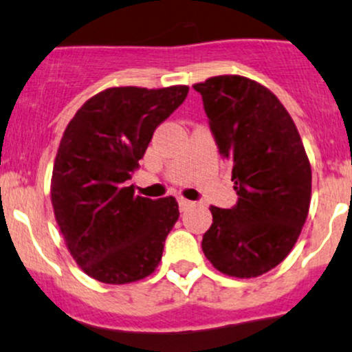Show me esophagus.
Returning a JSON list of instances; mask_svg holds the SVG:
<instances>
[{"label":"esophagus","instance_id":"esophagus-1","mask_svg":"<svg viewBox=\"0 0 352 352\" xmlns=\"http://www.w3.org/2000/svg\"><path fill=\"white\" fill-rule=\"evenodd\" d=\"M192 204H194V202L187 201V199H182V197L179 199V207H180V210H187L188 207H192Z\"/></svg>","mask_w":352,"mask_h":352}]
</instances>
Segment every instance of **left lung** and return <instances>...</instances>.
I'll use <instances>...</instances> for the list:
<instances>
[{
  "label": "left lung",
  "mask_w": 352,
  "mask_h": 352,
  "mask_svg": "<svg viewBox=\"0 0 352 352\" xmlns=\"http://www.w3.org/2000/svg\"><path fill=\"white\" fill-rule=\"evenodd\" d=\"M194 89L238 194L232 209L210 206L202 251L224 275L254 278L282 263L300 236L312 195L309 157L288 111L256 80L216 76Z\"/></svg>",
  "instance_id": "obj_1"
}]
</instances>
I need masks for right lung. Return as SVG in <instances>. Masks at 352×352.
<instances>
[{
    "instance_id": "add662e5",
    "label": "right lung",
    "mask_w": 352,
    "mask_h": 352,
    "mask_svg": "<svg viewBox=\"0 0 352 352\" xmlns=\"http://www.w3.org/2000/svg\"><path fill=\"white\" fill-rule=\"evenodd\" d=\"M187 92L188 86L104 89L80 106L62 135L50 184L55 221L76 263L98 282H138L160 263L179 204L172 195H135L128 180L155 128Z\"/></svg>"
}]
</instances>
